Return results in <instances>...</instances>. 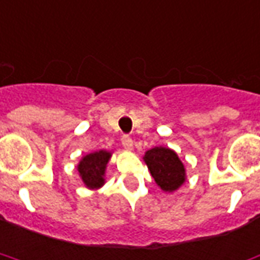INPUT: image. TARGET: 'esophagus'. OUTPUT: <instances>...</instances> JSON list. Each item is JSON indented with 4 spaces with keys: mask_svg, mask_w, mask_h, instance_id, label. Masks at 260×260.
<instances>
[{
    "mask_svg": "<svg viewBox=\"0 0 260 260\" xmlns=\"http://www.w3.org/2000/svg\"><path fill=\"white\" fill-rule=\"evenodd\" d=\"M121 143H122V146H124L125 149H128V150L132 149V146H134V142H132L129 135L121 136Z\"/></svg>",
    "mask_w": 260,
    "mask_h": 260,
    "instance_id": "34e87169",
    "label": "esophagus"
}]
</instances>
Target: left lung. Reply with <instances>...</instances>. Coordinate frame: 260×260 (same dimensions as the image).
I'll return each instance as SVG.
<instances>
[{
    "label": "left lung",
    "instance_id": "1",
    "mask_svg": "<svg viewBox=\"0 0 260 260\" xmlns=\"http://www.w3.org/2000/svg\"><path fill=\"white\" fill-rule=\"evenodd\" d=\"M145 161L155 183L165 191H174L184 182V167L174 150L154 147L146 153Z\"/></svg>",
    "mask_w": 260,
    "mask_h": 260
}]
</instances>
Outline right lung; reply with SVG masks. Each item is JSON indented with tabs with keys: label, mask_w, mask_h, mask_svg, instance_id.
<instances>
[{
	"label": "right lung",
	"mask_w": 260,
	"mask_h": 260,
	"mask_svg": "<svg viewBox=\"0 0 260 260\" xmlns=\"http://www.w3.org/2000/svg\"><path fill=\"white\" fill-rule=\"evenodd\" d=\"M110 155L109 151L101 150V151L85 155L81 159V162L78 164V172L84 183L86 184V187L98 189L105 183L103 176H105L106 165L110 159Z\"/></svg>",
	"instance_id": "right-lung-1"
}]
</instances>
